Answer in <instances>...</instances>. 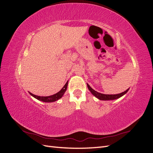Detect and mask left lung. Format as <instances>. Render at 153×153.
<instances>
[{
    "label": "left lung",
    "mask_w": 153,
    "mask_h": 153,
    "mask_svg": "<svg viewBox=\"0 0 153 153\" xmlns=\"http://www.w3.org/2000/svg\"><path fill=\"white\" fill-rule=\"evenodd\" d=\"M87 85L88 89H89V90L91 91V93L93 94L95 97H96L97 98H98L100 100H105V101L116 100V99L121 98V96H123V95L126 94L129 90V89H128L124 92H121V93H119L117 94H104L100 93V92L94 91L93 89H92V88L90 87V85L88 84H87Z\"/></svg>",
    "instance_id": "left-lung-1"
}]
</instances>
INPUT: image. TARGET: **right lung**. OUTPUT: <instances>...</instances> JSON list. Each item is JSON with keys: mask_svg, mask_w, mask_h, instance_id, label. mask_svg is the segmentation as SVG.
<instances>
[{"mask_svg": "<svg viewBox=\"0 0 153 153\" xmlns=\"http://www.w3.org/2000/svg\"><path fill=\"white\" fill-rule=\"evenodd\" d=\"M68 81L66 83V84L64 85V87L62 88V89L59 92H58L57 93L53 95L52 96H36L35 94H32L31 92H29V94L32 96H33L34 98H36L37 100H38L39 101H43V102H54V101H57L58 100H59L60 98H61L62 96L64 95V92H66V89H67V87H68Z\"/></svg>", "mask_w": 153, "mask_h": 153, "instance_id": "obj_1", "label": "right lung"}]
</instances>
